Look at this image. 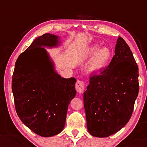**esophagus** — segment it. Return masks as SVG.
<instances>
[{
    "instance_id": "34e87169",
    "label": "esophagus",
    "mask_w": 147,
    "mask_h": 147,
    "mask_svg": "<svg viewBox=\"0 0 147 147\" xmlns=\"http://www.w3.org/2000/svg\"><path fill=\"white\" fill-rule=\"evenodd\" d=\"M84 89H85V83L83 81H80V80L77 81L76 84V90L78 93H83Z\"/></svg>"
}]
</instances>
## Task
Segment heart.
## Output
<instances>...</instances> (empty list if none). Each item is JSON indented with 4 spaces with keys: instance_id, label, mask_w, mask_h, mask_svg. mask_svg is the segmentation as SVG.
<instances>
[{
    "instance_id": "1",
    "label": "heart",
    "mask_w": 147,
    "mask_h": 147,
    "mask_svg": "<svg viewBox=\"0 0 147 147\" xmlns=\"http://www.w3.org/2000/svg\"><path fill=\"white\" fill-rule=\"evenodd\" d=\"M112 51L109 47L100 48L99 44H94L88 47L83 55L84 60H90L88 69L90 72L99 71L106 67L111 61Z\"/></svg>"
}]
</instances>
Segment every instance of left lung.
<instances>
[{
    "instance_id": "8db88e82",
    "label": "left lung",
    "mask_w": 147,
    "mask_h": 147,
    "mask_svg": "<svg viewBox=\"0 0 147 147\" xmlns=\"http://www.w3.org/2000/svg\"><path fill=\"white\" fill-rule=\"evenodd\" d=\"M138 91L137 64L127 43L118 37L110 64L90 78L84 93L90 134L108 137L123 128L131 117Z\"/></svg>"
}]
</instances>
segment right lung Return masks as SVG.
Listing matches in <instances>:
<instances>
[{
  "label": "right lung",
  "mask_w": 147,
  "mask_h": 147,
  "mask_svg": "<svg viewBox=\"0 0 147 147\" xmlns=\"http://www.w3.org/2000/svg\"><path fill=\"white\" fill-rule=\"evenodd\" d=\"M57 36L45 33L36 38L15 63L12 90L17 115L38 135L60 133L65 124L68 105L75 97L74 78H61L43 47H55Z\"/></svg>",
  "instance_id": "1"
}]
</instances>
